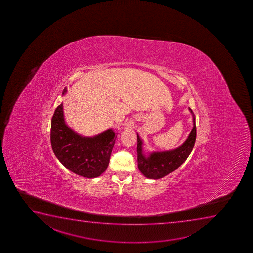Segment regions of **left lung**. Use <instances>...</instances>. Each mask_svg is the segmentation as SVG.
Here are the masks:
<instances>
[{
	"instance_id": "obj_1",
	"label": "left lung",
	"mask_w": 253,
	"mask_h": 253,
	"mask_svg": "<svg viewBox=\"0 0 253 253\" xmlns=\"http://www.w3.org/2000/svg\"><path fill=\"white\" fill-rule=\"evenodd\" d=\"M193 117V128L186 140L178 148L166 151L155 152L146 156L143 152V142L137 134V160L138 168L143 175L152 179H158L169 174L180 166L187 159L196 142V119L193 112L189 107Z\"/></svg>"
}]
</instances>
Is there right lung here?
I'll use <instances>...</instances> for the list:
<instances>
[{
	"mask_svg": "<svg viewBox=\"0 0 253 253\" xmlns=\"http://www.w3.org/2000/svg\"><path fill=\"white\" fill-rule=\"evenodd\" d=\"M66 92L64 88L63 95ZM116 138L112 128L95 136H81L66 125L63 103L54 112L51 125L54 154L63 166L78 175L93 178L104 172Z\"/></svg>",
	"mask_w": 253,
	"mask_h": 253,
	"instance_id": "add662e5",
	"label": "right lung"
}]
</instances>
